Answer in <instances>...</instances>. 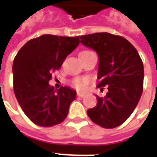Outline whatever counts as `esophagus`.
<instances>
[{"instance_id": "34e87169", "label": "esophagus", "mask_w": 157, "mask_h": 157, "mask_svg": "<svg viewBox=\"0 0 157 157\" xmlns=\"http://www.w3.org/2000/svg\"><path fill=\"white\" fill-rule=\"evenodd\" d=\"M78 97H80V98H83V97H85V95H86V94H82V93H78Z\"/></svg>"}]
</instances>
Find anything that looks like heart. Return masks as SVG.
<instances>
[{
  "label": "heart",
  "mask_w": 157,
  "mask_h": 157,
  "mask_svg": "<svg viewBox=\"0 0 157 157\" xmlns=\"http://www.w3.org/2000/svg\"><path fill=\"white\" fill-rule=\"evenodd\" d=\"M87 85V80L86 79H80V78H77L73 81V86H75L78 90L83 91L86 87Z\"/></svg>",
  "instance_id": "1"
}]
</instances>
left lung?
Masks as SVG:
<instances>
[{
    "mask_svg": "<svg viewBox=\"0 0 157 157\" xmlns=\"http://www.w3.org/2000/svg\"><path fill=\"white\" fill-rule=\"evenodd\" d=\"M80 43L99 57L98 87L107 86L104 98L87 110L94 123L105 128L121 125L134 112L143 89L144 69L136 49L127 39L110 33L81 36ZM103 90V88H101Z\"/></svg>",
    "mask_w": 157,
    "mask_h": 157,
    "instance_id": "left-lung-1",
    "label": "left lung"
}]
</instances>
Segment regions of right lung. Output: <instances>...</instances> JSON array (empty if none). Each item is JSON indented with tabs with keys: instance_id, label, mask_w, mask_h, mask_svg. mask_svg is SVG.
Listing matches in <instances>:
<instances>
[{
	"instance_id": "right-lung-1",
	"label": "right lung",
	"mask_w": 157,
	"mask_h": 157,
	"mask_svg": "<svg viewBox=\"0 0 157 157\" xmlns=\"http://www.w3.org/2000/svg\"><path fill=\"white\" fill-rule=\"evenodd\" d=\"M79 44L76 37L42 35L20 49L13 63L15 98L27 117L41 127H52L66 118L76 91L50 85L53 71Z\"/></svg>"
}]
</instances>
